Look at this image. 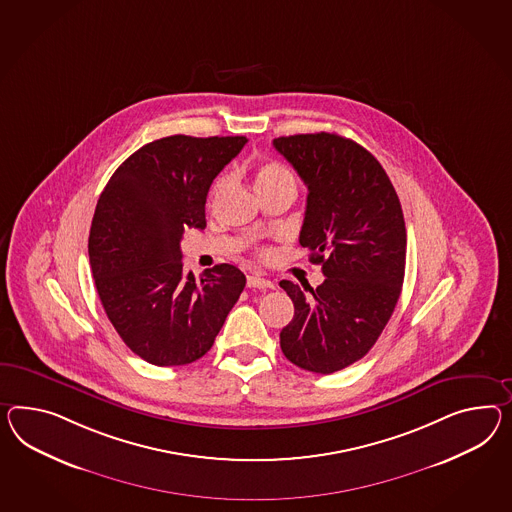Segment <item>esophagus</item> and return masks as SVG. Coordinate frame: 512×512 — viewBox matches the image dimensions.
<instances>
[{"label":"esophagus","mask_w":512,"mask_h":512,"mask_svg":"<svg viewBox=\"0 0 512 512\" xmlns=\"http://www.w3.org/2000/svg\"><path fill=\"white\" fill-rule=\"evenodd\" d=\"M247 286H249V288H275V284H273L271 280H265V278L258 275L247 276Z\"/></svg>","instance_id":"34e87169"}]
</instances>
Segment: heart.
Returning a JSON list of instances; mask_svg holds the SVG:
<instances>
[{"label": "heart", "instance_id": "heart-1", "mask_svg": "<svg viewBox=\"0 0 512 512\" xmlns=\"http://www.w3.org/2000/svg\"><path fill=\"white\" fill-rule=\"evenodd\" d=\"M286 182H293V174L278 161H267L262 163L256 171V187L258 191L265 189V187H273V185L286 184ZM228 184V178H219L217 184L213 185L211 195L219 197L223 193L224 187Z\"/></svg>", "mask_w": 512, "mask_h": 512}]
</instances>
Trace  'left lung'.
Instances as JSON below:
<instances>
[{
	"instance_id": "left-lung-1",
	"label": "left lung",
	"mask_w": 512,
	"mask_h": 512,
	"mask_svg": "<svg viewBox=\"0 0 512 512\" xmlns=\"http://www.w3.org/2000/svg\"><path fill=\"white\" fill-rule=\"evenodd\" d=\"M308 187L302 247L325 282L282 280L295 315L280 332L289 362L328 375L364 358L399 301L407 228L394 185L364 146L336 133L278 137Z\"/></svg>"
}]
</instances>
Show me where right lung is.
Returning <instances> with one entry per match:
<instances>
[{
	"instance_id": "obj_1",
	"label": "right lung",
	"mask_w": 512,
	"mask_h": 512,
	"mask_svg": "<svg viewBox=\"0 0 512 512\" xmlns=\"http://www.w3.org/2000/svg\"><path fill=\"white\" fill-rule=\"evenodd\" d=\"M247 137L171 135L133 152L98 198L89 260L118 336L154 366H185L208 353L247 284L230 263L184 273L185 228H206L215 176Z\"/></svg>"
}]
</instances>
